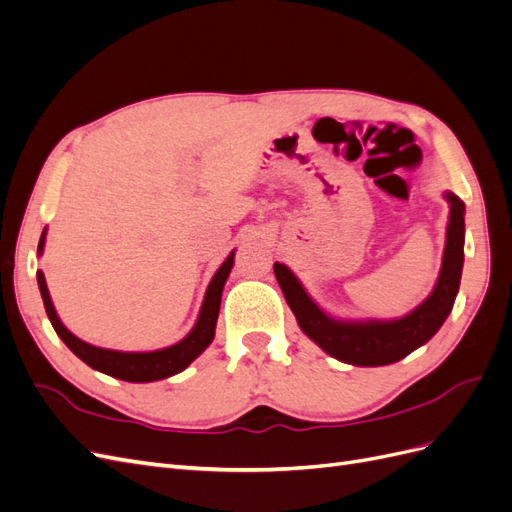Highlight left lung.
I'll return each mask as SVG.
<instances>
[{"label":"left lung","instance_id":"obj_1","mask_svg":"<svg viewBox=\"0 0 512 512\" xmlns=\"http://www.w3.org/2000/svg\"><path fill=\"white\" fill-rule=\"evenodd\" d=\"M444 196L448 205H451V215H448L440 277L429 297L404 318L365 322L335 320L324 314L312 301V297H309L301 282L286 265L275 262L273 271L277 284H280L292 314L297 316L301 331L312 342L344 363L359 367H380L401 361L438 333L448 314H451L459 292L463 271V241H466V222H463L466 205L451 192H446Z\"/></svg>","mask_w":512,"mask_h":512}]
</instances>
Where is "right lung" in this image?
Wrapping results in <instances>:
<instances>
[{
	"label": "right lung",
	"mask_w": 512,
	"mask_h": 512,
	"mask_svg": "<svg viewBox=\"0 0 512 512\" xmlns=\"http://www.w3.org/2000/svg\"><path fill=\"white\" fill-rule=\"evenodd\" d=\"M44 237H46V228L42 230V237L38 243V254H42V250H44ZM232 265H235V252H230V256L222 262L218 273L213 275L194 329L175 346L153 350V352L106 350V348L91 346V344L83 342V339L72 335L64 327V324H61V320L55 312L49 288H46V282H44V273L38 271L36 277H38V288L42 294L46 316H49L55 333L61 337V342H64L76 356H79L83 363H87L91 369L102 371V374H106V376H113V378L126 380V382H156V380H164L168 376L179 374V371L188 367L196 359V356L200 352H205V348L213 342L215 322H218V314H220L222 290H224V284L228 280Z\"/></svg>",
	"instance_id": "right-lung-1"
}]
</instances>
